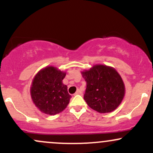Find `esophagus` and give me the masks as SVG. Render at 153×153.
<instances>
[{
    "instance_id": "34e87169",
    "label": "esophagus",
    "mask_w": 153,
    "mask_h": 153,
    "mask_svg": "<svg viewBox=\"0 0 153 153\" xmlns=\"http://www.w3.org/2000/svg\"><path fill=\"white\" fill-rule=\"evenodd\" d=\"M82 91H80V90H78V91H76V93H75L74 95H82Z\"/></svg>"
}]
</instances>
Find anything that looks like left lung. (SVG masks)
<instances>
[{"instance_id":"1","label":"left lung","mask_w":153,"mask_h":153,"mask_svg":"<svg viewBox=\"0 0 153 153\" xmlns=\"http://www.w3.org/2000/svg\"><path fill=\"white\" fill-rule=\"evenodd\" d=\"M81 74L86 82L84 100L92 109L99 113H109L120 105L125 94V86L114 68L96 65Z\"/></svg>"}]
</instances>
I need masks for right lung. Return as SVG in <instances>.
Listing matches in <instances>:
<instances>
[{
  "mask_svg": "<svg viewBox=\"0 0 153 153\" xmlns=\"http://www.w3.org/2000/svg\"><path fill=\"white\" fill-rule=\"evenodd\" d=\"M65 72L47 66L35 75L30 88L35 106L43 113L55 115L62 111L70 102L71 96L68 87L62 83Z\"/></svg>",
  "mask_w": 153,
  "mask_h": 153,
  "instance_id": "1",
  "label": "right lung"
}]
</instances>
